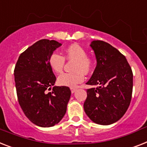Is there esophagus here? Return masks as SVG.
Masks as SVG:
<instances>
[{"mask_svg": "<svg viewBox=\"0 0 147 147\" xmlns=\"http://www.w3.org/2000/svg\"><path fill=\"white\" fill-rule=\"evenodd\" d=\"M70 90H71V92L73 94V93H75L76 91V88H70Z\"/></svg>", "mask_w": 147, "mask_h": 147, "instance_id": "esophagus-1", "label": "esophagus"}]
</instances>
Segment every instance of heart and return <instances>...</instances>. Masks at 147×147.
Masks as SVG:
<instances>
[{
	"mask_svg": "<svg viewBox=\"0 0 147 147\" xmlns=\"http://www.w3.org/2000/svg\"><path fill=\"white\" fill-rule=\"evenodd\" d=\"M65 59L75 60L72 72L62 73L57 78V82L62 86L76 87L84 81V74H88L91 69V61L87 57V53L83 47L78 45H71L63 51V57L57 52L50 55L48 63L51 69L56 73H59L65 65Z\"/></svg>",
	"mask_w": 147,
	"mask_h": 147,
	"instance_id": "heart-1",
	"label": "heart"
}]
</instances>
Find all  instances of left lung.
Wrapping results in <instances>:
<instances>
[{
  "label": "left lung",
  "mask_w": 147,
  "mask_h": 147,
  "mask_svg": "<svg viewBox=\"0 0 147 147\" xmlns=\"http://www.w3.org/2000/svg\"><path fill=\"white\" fill-rule=\"evenodd\" d=\"M96 66L86 84L96 86L87 90L84 109L91 121L109 125L125 115L131 100L133 73L123 54L102 40H93Z\"/></svg>",
  "instance_id": "1"
}]
</instances>
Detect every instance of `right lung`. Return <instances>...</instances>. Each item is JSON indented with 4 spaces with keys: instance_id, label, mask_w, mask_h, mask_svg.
<instances>
[{
    "instance_id": "add662e5",
    "label": "right lung",
    "mask_w": 147,
    "mask_h": 147,
    "mask_svg": "<svg viewBox=\"0 0 147 147\" xmlns=\"http://www.w3.org/2000/svg\"><path fill=\"white\" fill-rule=\"evenodd\" d=\"M61 45L54 40L37 41L20 54L14 69L19 103L26 116L40 127L59 123L66 113L71 96L69 87L53 86L57 78L48 58Z\"/></svg>"
}]
</instances>
